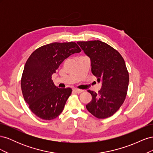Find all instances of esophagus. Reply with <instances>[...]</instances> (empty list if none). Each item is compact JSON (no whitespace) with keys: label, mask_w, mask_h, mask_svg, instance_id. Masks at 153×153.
I'll return each instance as SVG.
<instances>
[{"label":"esophagus","mask_w":153,"mask_h":153,"mask_svg":"<svg viewBox=\"0 0 153 153\" xmlns=\"http://www.w3.org/2000/svg\"><path fill=\"white\" fill-rule=\"evenodd\" d=\"M73 91H75V92H76V93H77V94H80V93H81V92H83V90L78 89H75Z\"/></svg>","instance_id":"esophagus-1"}]
</instances>
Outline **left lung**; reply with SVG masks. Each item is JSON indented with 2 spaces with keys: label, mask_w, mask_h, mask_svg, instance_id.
Segmentation results:
<instances>
[{
  "label": "left lung",
  "mask_w": 153,
  "mask_h": 153,
  "mask_svg": "<svg viewBox=\"0 0 153 153\" xmlns=\"http://www.w3.org/2000/svg\"><path fill=\"white\" fill-rule=\"evenodd\" d=\"M77 43L90 58L91 71L101 83L98 93L88 91L92 100L86 108L98 119L112 116L121 107L127 94L129 74L124 60L116 50L101 41Z\"/></svg>",
  "instance_id": "obj_1"
}]
</instances>
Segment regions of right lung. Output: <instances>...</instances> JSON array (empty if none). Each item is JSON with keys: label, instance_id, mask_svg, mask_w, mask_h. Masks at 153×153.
<instances>
[{"label": "right lung", "instance_id": "add662e5", "mask_svg": "<svg viewBox=\"0 0 153 153\" xmlns=\"http://www.w3.org/2000/svg\"><path fill=\"white\" fill-rule=\"evenodd\" d=\"M81 50L74 42L52 43L32 53L23 71L21 87L25 102L36 116L52 120L61 114L71 88H58L52 75L64 60Z\"/></svg>", "mask_w": 153, "mask_h": 153}]
</instances>
